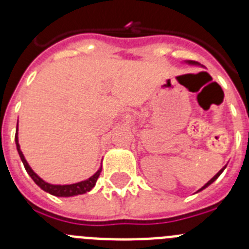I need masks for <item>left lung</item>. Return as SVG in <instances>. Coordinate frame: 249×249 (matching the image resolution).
I'll return each mask as SVG.
<instances>
[{"instance_id": "8db88e82", "label": "left lung", "mask_w": 249, "mask_h": 249, "mask_svg": "<svg viewBox=\"0 0 249 249\" xmlns=\"http://www.w3.org/2000/svg\"><path fill=\"white\" fill-rule=\"evenodd\" d=\"M188 63H190V65H198V63H197V62H195V61H188ZM224 168H226V166H224V167H223V168H222V169H221V171H219V172H218V173H217V175H215V176H214V177H213V178H211L210 181L207 182V183H206V184H204V186H203V187H202V188H201V190H199V191L204 190V188H206V187H208V186H210V184H212V183H213V182H214V181H215V179H217V178H218V177H219V175H221V173H222V172H223V171H224ZM199 191H198V192H199Z\"/></svg>"}]
</instances>
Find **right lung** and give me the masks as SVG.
Wrapping results in <instances>:
<instances>
[{"mask_svg":"<svg viewBox=\"0 0 249 249\" xmlns=\"http://www.w3.org/2000/svg\"><path fill=\"white\" fill-rule=\"evenodd\" d=\"M17 126H18V123H17ZM15 141H16V147H17V151H18V155L21 157L22 163L25 166L26 171H27L28 175L31 176V178L34 179L35 183L37 184L38 187H41L45 192H48L50 195H53L57 196V197H71V196H77V195H83L86 192H89L94 187L96 182H97V178L100 177V173H101V169H98L97 172L94 173L92 177H89V179H86V181L82 182H78V183H73V184H50L47 182H45L42 178H39L36 173L32 171L30 166H28L27 160H25V156L22 153L21 148H19V144H18V137H17V132H16V136H15Z\"/></svg>","mask_w":249,"mask_h":249,"instance_id":"obj_1","label":"right lung"}]
</instances>
